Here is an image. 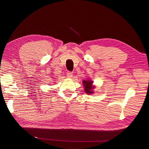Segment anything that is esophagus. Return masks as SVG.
<instances>
[{"instance_id": "obj_1", "label": "esophagus", "mask_w": 149, "mask_h": 149, "mask_svg": "<svg viewBox=\"0 0 149 149\" xmlns=\"http://www.w3.org/2000/svg\"><path fill=\"white\" fill-rule=\"evenodd\" d=\"M66 76L68 78H71L73 76V72H67V73H66Z\"/></svg>"}]
</instances>
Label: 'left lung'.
<instances>
[{
  "label": "left lung",
  "mask_w": 149,
  "mask_h": 149,
  "mask_svg": "<svg viewBox=\"0 0 149 149\" xmlns=\"http://www.w3.org/2000/svg\"><path fill=\"white\" fill-rule=\"evenodd\" d=\"M92 81H83V86L84 88V91L86 93L91 94L93 93V89L95 88L92 84Z\"/></svg>",
  "instance_id": "left-lung-1"
}]
</instances>
